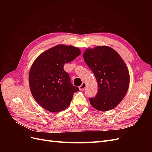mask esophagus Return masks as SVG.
I'll return each instance as SVG.
<instances>
[{"label": "esophagus", "instance_id": "obj_1", "mask_svg": "<svg viewBox=\"0 0 152 152\" xmlns=\"http://www.w3.org/2000/svg\"><path fill=\"white\" fill-rule=\"evenodd\" d=\"M86 87V84L85 83V82H83V83L82 84V85L79 86V89L80 91H83V90L85 89Z\"/></svg>", "mask_w": 152, "mask_h": 152}]
</instances>
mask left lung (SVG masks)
<instances>
[{
  "label": "left lung",
  "mask_w": 152,
  "mask_h": 152,
  "mask_svg": "<svg viewBox=\"0 0 152 152\" xmlns=\"http://www.w3.org/2000/svg\"><path fill=\"white\" fill-rule=\"evenodd\" d=\"M83 56L98 85L97 94L89 98L92 107L103 112L116 107L129 86V73L126 63L115 50L104 45L87 49Z\"/></svg>",
  "instance_id": "left-lung-1"
}]
</instances>
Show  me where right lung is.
<instances>
[{"label":"right lung","mask_w":152,"mask_h":152,"mask_svg":"<svg viewBox=\"0 0 152 152\" xmlns=\"http://www.w3.org/2000/svg\"><path fill=\"white\" fill-rule=\"evenodd\" d=\"M80 54L72 45H57L36 58L29 73V85L33 97L41 107L58 112L70 105L73 93L79 91L71 83L63 66Z\"/></svg>","instance_id":"1"}]
</instances>
